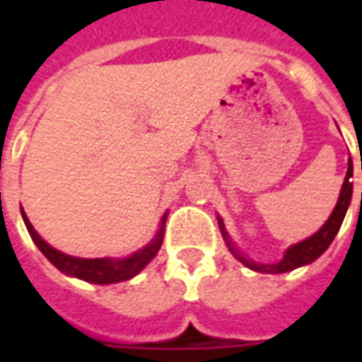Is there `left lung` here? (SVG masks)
Segmentation results:
<instances>
[{
    "label": "left lung",
    "instance_id": "obj_1",
    "mask_svg": "<svg viewBox=\"0 0 362 362\" xmlns=\"http://www.w3.org/2000/svg\"><path fill=\"white\" fill-rule=\"evenodd\" d=\"M353 163H351L349 158V166H347V176H345V182H343V188L341 194H339V199H337V205H335L334 213L329 215V219L326 221V225L320 228L316 235H312L310 238H306L303 243L295 244V246H291L287 252H285V258L277 262V264H256V262H250V259H246L240 254V252L236 250L235 246L230 244L227 236V230L223 227V223L219 221V227L223 230V235H225V240H227L228 248L230 252L235 254L236 259L238 262H243L244 266L250 267L254 272H262V273H285L291 272V269H295V267L306 266V264H310L316 258H320L324 252L327 250V246L332 244V240L337 235V230L341 227L343 217H345V213H347V207L351 204V194H353Z\"/></svg>",
    "mask_w": 362,
    "mask_h": 362
}]
</instances>
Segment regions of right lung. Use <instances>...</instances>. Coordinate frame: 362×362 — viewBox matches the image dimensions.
Listing matches in <instances>:
<instances>
[{
  "instance_id": "right-lung-1",
  "label": "right lung",
  "mask_w": 362,
  "mask_h": 362,
  "mask_svg": "<svg viewBox=\"0 0 362 362\" xmlns=\"http://www.w3.org/2000/svg\"><path fill=\"white\" fill-rule=\"evenodd\" d=\"M23 219H25V225H27L30 238L35 240V244L40 248V252H42L46 258L50 259L54 266L58 267L59 272L67 273L71 277H79L83 281H89V283H96V285H108V283L132 279L134 275H137L143 267L149 264L151 259L155 258V254H157L160 244H163V235H165L163 228H160L153 243L147 244L143 250L135 252L134 256H129L126 259H83L62 254L56 248H52L50 244L44 243L42 238L38 236V233L33 228L30 221L27 219L25 211H23Z\"/></svg>"
}]
</instances>
